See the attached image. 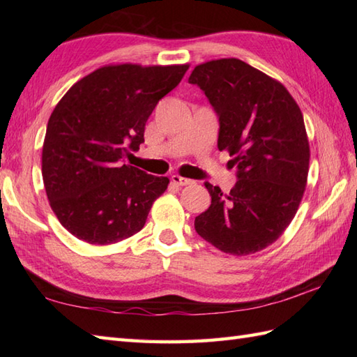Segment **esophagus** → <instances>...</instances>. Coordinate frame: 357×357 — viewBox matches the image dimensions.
I'll list each match as a JSON object with an SVG mask.
<instances>
[{"label": "esophagus", "instance_id": "obj_1", "mask_svg": "<svg viewBox=\"0 0 357 357\" xmlns=\"http://www.w3.org/2000/svg\"><path fill=\"white\" fill-rule=\"evenodd\" d=\"M172 183L176 184V185L184 187V185H192L193 181H192V179H187V178H183V176H179V174H173V176H172Z\"/></svg>", "mask_w": 357, "mask_h": 357}]
</instances>
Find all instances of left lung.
<instances>
[{"label": "left lung", "instance_id": "obj_1", "mask_svg": "<svg viewBox=\"0 0 357 357\" xmlns=\"http://www.w3.org/2000/svg\"><path fill=\"white\" fill-rule=\"evenodd\" d=\"M219 116L218 149L238 169L229 195L206 184L210 207L195 218L202 239L234 256L273 244L296 215L308 176L304 116L290 92L238 58L196 66L190 78Z\"/></svg>", "mask_w": 357, "mask_h": 357}]
</instances>
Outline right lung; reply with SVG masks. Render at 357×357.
<instances>
[{"label":"right lung","instance_id":"1","mask_svg":"<svg viewBox=\"0 0 357 357\" xmlns=\"http://www.w3.org/2000/svg\"><path fill=\"white\" fill-rule=\"evenodd\" d=\"M188 67L104 66L75 82L53 109L43 181L53 213L75 238L109 245L146 224L170 181L124 164V156L139 149L151 112Z\"/></svg>","mask_w":357,"mask_h":357}]
</instances>
